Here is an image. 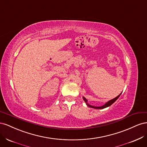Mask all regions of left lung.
Instances as JSON below:
<instances>
[{
    "mask_svg": "<svg viewBox=\"0 0 147 147\" xmlns=\"http://www.w3.org/2000/svg\"><path fill=\"white\" fill-rule=\"evenodd\" d=\"M121 94H119L117 97H115L114 99H112V100H110L108 101L107 102H106V103H105L104 105H103L102 106H100V107H95V106L91 105L89 104L88 103V100L86 99L85 97H83V99L84 101L86 102V104L87 106L90 107H91V108H93V109H105V108H106V107H109V106H110L112 104H113L114 103V102L118 99V97H119L120 95H121Z\"/></svg>",
    "mask_w": 147,
    "mask_h": 147,
    "instance_id": "8db88e82",
    "label": "left lung"
}]
</instances>
